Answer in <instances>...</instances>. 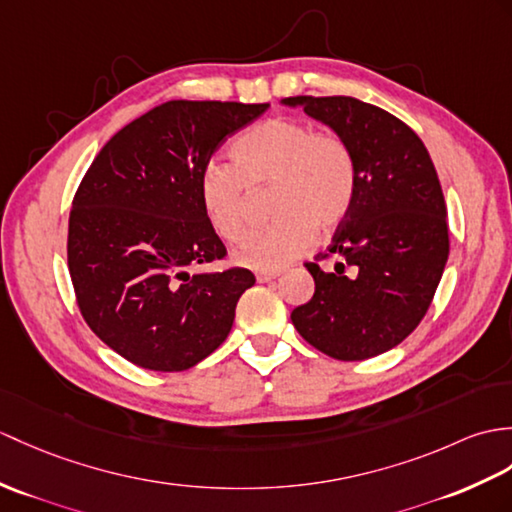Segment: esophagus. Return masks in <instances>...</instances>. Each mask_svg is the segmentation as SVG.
<instances>
[{
    "instance_id": "34e87169",
    "label": "esophagus",
    "mask_w": 512,
    "mask_h": 512,
    "mask_svg": "<svg viewBox=\"0 0 512 512\" xmlns=\"http://www.w3.org/2000/svg\"><path fill=\"white\" fill-rule=\"evenodd\" d=\"M281 275V272H257V281L259 283H268L272 279H277Z\"/></svg>"
}]
</instances>
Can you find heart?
<instances>
[{"label":"heart","instance_id":"heart-1","mask_svg":"<svg viewBox=\"0 0 512 512\" xmlns=\"http://www.w3.org/2000/svg\"><path fill=\"white\" fill-rule=\"evenodd\" d=\"M233 165L209 163L200 174L202 211L222 240L246 227V187H275L270 229L251 233L235 251L240 266L281 270L303 257L318 231H334L355 196V159L347 141L299 120L272 117L235 139Z\"/></svg>","mask_w":512,"mask_h":512}]
</instances>
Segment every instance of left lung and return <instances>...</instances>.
Here are the masks:
<instances>
[{
    "instance_id": "obj_1",
    "label": "left lung",
    "mask_w": 512,
    "mask_h": 512,
    "mask_svg": "<svg viewBox=\"0 0 512 512\" xmlns=\"http://www.w3.org/2000/svg\"><path fill=\"white\" fill-rule=\"evenodd\" d=\"M281 104L329 126L355 159L353 205L327 248L338 261L331 272L305 264L316 292L292 323L329 358H375L417 329L449 257L447 207L430 152L395 115L347 95H296Z\"/></svg>"
}]
</instances>
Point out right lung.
I'll return each instance as SVG.
<instances>
[{"instance_id": "right-lung-1", "label": "right lung", "mask_w": 512, "mask_h": 512, "mask_svg": "<svg viewBox=\"0 0 512 512\" xmlns=\"http://www.w3.org/2000/svg\"><path fill=\"white\" fill-rule=\"evenodd\" d=\"M268 106L165 102L113 135L82 178L69 213V275L93 334L128 362L178 373L227 340L255 275L192 272L227 255L198 181L222 141Z\"/></svg>"}]
</instances>
